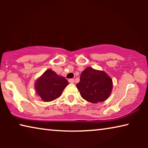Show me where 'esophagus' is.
Here are the masks:
<instances>
[{
  "mask_svg": "<svg viewBox=\"0 0 148 148\" xmlns=\"http://www.w3.org/2000/svg\"><path fill=\"white\" fill-rule=\"evenodd\" d=\"M74 82H75L74 79H69V82L70 84H73Z\"/></svg>",
  "mask_w": 148,
  "mask_h": 148,
  "instance_id": "1",
  "label": "esophagus"
}]
</instances>
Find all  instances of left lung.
<instances>
[{
	"mask_svg": "<svg viewBox=\"0 0 148 148\" xmlns=\"http://www.w3.org/2000/svg\"><path fill=\"white\" fill-rule=\"evenodd\" d=\"M76 87L84 100L96 104L104 102L110 96L112 81L104 71L88 67L81 74Z\"/></svg>",
	"mask_w": 148,
	"mask_h": 148,
	"instance_id": "obj_1",
	"label": "left lung"
}]
</instances>
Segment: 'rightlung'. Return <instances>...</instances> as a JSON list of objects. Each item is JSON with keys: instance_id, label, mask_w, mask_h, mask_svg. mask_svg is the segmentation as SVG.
Here are the masks:
<instances>
[{"instance_id": "right-lung-1", "label": "right lung", "mask_w": 148, "mask_h": 148, "mask_svg": "<svg viewBox=\"0 0 148 148\" xmlns=\"http://www.w3.org/2000/svg\"><path fill=\"white\" fill-rule=\"evenodd\" d=\"M68 84V81L65 78L48 69L36 81L35 88L42 100L50 102L58 98Z\"/></svg>"}]
</instances>
